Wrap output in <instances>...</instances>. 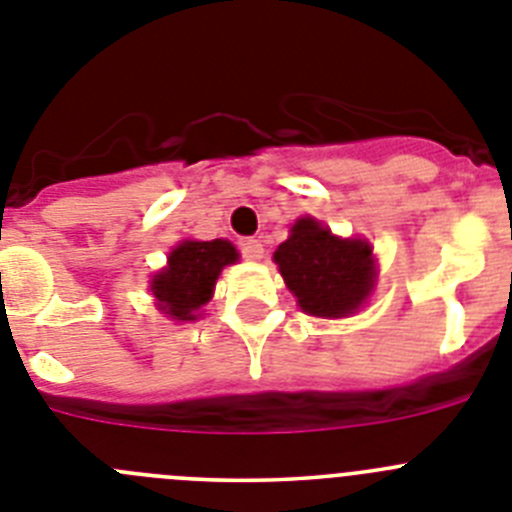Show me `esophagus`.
I'll return each mask as SVG.
<instances>
[{
	"instance_id": "obj_1",
	"label": "esophagus",
	"mask_w": 512,
	"mask_h": 512,
	"mask_svg": "<svg viewBox=\"0 0 512 512\" xmlns=\"http://www.w3.org/2000/svg\"><path fill=\"white\" fill-rule=\"evenodd\" d=\"M238 248H241V256L248 261H259L264 256V246H261L259 238H241L238 241Z\"/></svg>"
}]
</instances>
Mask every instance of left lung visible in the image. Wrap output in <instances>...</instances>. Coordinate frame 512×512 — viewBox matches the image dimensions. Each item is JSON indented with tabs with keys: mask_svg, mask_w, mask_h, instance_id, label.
Masks as SVG:
<instances>
[{
	"mask_svg": "<svg viewBox=\"0 0 512 512\" xmlns=\"http://www.w3.org/2000/svg\"><path fill=\"white\" fill-rule=\"evenodd\" d=\"M274 261L302 310L318 318H346L374 287L372 246L336 238L312 217L292 225Z\"/></svg>",
	"mask_w": 512,
	"mask_h": 512,
	"instance_id": "obj_1",
	"label": "left lung"
}]
</instances>
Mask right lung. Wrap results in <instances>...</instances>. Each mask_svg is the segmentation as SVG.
<instances>
[{
  "label": "right lung",
  "instance_id": "add662e5",
  "mask_svg": "<svg viewBox=\"0 0 512 512\" xmlns=\"http://www.w3.org/2000/svg\"><path fill=\"white\" fill-rule=\"evenodd\" d=\"M238 251L228 241H184L169 253V266L151 282L158 307L174 320H194V312L210 302L223 266L233 264Z\"/></svg>",
  "mask_w": 512,
  "mask_h": 512
}]
</instances>
